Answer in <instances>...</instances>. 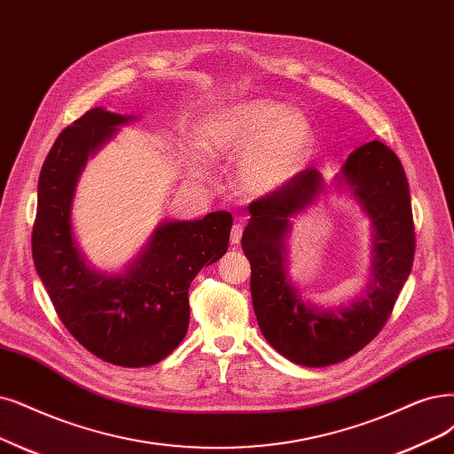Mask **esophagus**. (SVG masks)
Wrapping results in <instances>:
<instances>
[{"label": "esophagus", "mask_w": 454, "mask_h": 454, "mask_svg": "<svg viewBox=\"0 0 454 454\" xmlns=\"http://www.w3.org/2000/svg\"><path fill=\"white\" fill-rule=\"evenodd\" d=\"M241 238H243V224H241V223L233 224L231 233H230V241H231V245H239V243H241Z\"/></svg>", "instance_id": "34e87169"}]
</instances>
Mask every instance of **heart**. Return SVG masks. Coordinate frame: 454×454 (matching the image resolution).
Instances as JSON below:
<instances>
[{"instance_id": "obj_1", "label": "heart", "mask_w": 454, "mask_h": 454, "mask_svg": "<svg viewBox=\"0 0 454 454\" xmlns=\"http://www.w3.org/2000/svg\"><path fill=\"white\" fill-rule=\"evenodd\" d=\"M312 127L307 117L277 100H248L231 106L201 129V145L221 157L245 149L238 179L250 194H265L294 177L312 147Z\"/></svg>"}]
</instances>
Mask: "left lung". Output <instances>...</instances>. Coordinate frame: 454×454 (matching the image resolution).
<instances>
[{"label": "left lung", "mask_w": 454, "mask_h": 454, "mask_svg": "<svg viewBox=\"0 0 454 454\" xmlns=\"http://www.w3.org/2000/svg\"><path fill=\"white\" fill-rule=\"evenodd\" d=\"M342 176L376 230L374 280L364 297L349 307L322 310L303 303L284 267L288 218L309 206L322 187L316 168H305L277 191L254 200L243 231L258 325L280 356L303 366L340 363L374 340L391 317L413 265L411 200L398 157L385 144L368 142L348 157Z\"/></svg>", "instance_id": "left-lung-1"}]
</instances>
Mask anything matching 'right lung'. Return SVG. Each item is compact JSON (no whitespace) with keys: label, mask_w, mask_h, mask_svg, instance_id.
Here are the masks:
<instances>
[{"label":"right lung","mask_w":454,"mask_h":454,"mask_svg":"<svg viewBox=\"0 0 454 454\" xmlns=\"http://www.w3.org/2000/svg\"><path fill=\"white\" fill-rule=\"evenodd\" d=\"M129 117L93 108L61 130L39 176L31 233L35 270L59 320L98 359L138 368L162 361L189 327V286L228 250L231 215L164 223L123 277L91 271L71 231L74 184L88 155Z\"/></svg>","instance_id":"right-lung-1"}]
</instances>
